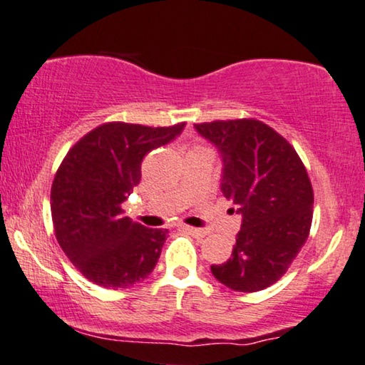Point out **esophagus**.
Segmentation results:
<instances>
[{
	"label": "esophagus",
	"mask_w": 365,
	"mask_h": 365,
	"mask_svg": "<svg viewBox=\"0 0 365 365\" xmlns=\"http://www.w3.org/2000/svg\"><path fill=\"white\" fill-rule=\"evenodd\" d=\"M183 230L192 233V235L197 237V239H202V237L207 235V230H203V228H197V227H190V225L183 227Z\"/></svg>",
	"instance_id": "esophagus-1"
}]
</instances>
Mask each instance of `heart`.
I'll return each instance as SVG.
<instances>
[{
	"instance_id": "heart-1",
	"label": "heart",
	"mask_w": 365,
	"mask_h": 365,
	"mask_svg": "<svg viewBox=\"0 0 365 365\" xmlns=\"http://www.w3.org/2000/svg\"><path fill=\"white\" fill-rule=\"evenodd\" d=\"M197 147H202V145H197Z\"/></svg>"
}]
</instances>
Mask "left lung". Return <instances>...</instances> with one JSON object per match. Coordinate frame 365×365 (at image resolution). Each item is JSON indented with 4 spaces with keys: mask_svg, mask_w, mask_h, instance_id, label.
<instances>
[{
    "mask_svg": "<svg viewBox=\"0 0 365 365\" xmlns=\"http://www.w3.org/2000/svg\"><path fill=\"white\" fill-rule=\"evenodd\" d=\"M195 128L220 150L222 193L244 217L232 257L212 265V274L235 292L270 287L289 270L312 225L314 190L305 165L260 120H215Z\"/></svg>",
    "mask_w": 365,
    "mask_h": 365,
    "instance_id": "8db88e82",
    "label": "left lung"
}]
</instances>
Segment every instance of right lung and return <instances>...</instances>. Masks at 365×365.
Instances as JSON below:
<instances>
[{
    "mask_svg": "<svg viewBox=\"0 0 365 365\" xmlns=\"http://www.w3.org/2000/svg\"><path fill=\"white\" fill-rule=\"evenodd\" d=\"M185 121L145 126L108 121L83 135L63 158L51 185L58 244L93 284L126 289L157 265L167 228H148L123 215V202L142 178L145 155L168 143Z\"/></svg>",
    "mask_w": 365,
    "mask_h": 365,
    "instance_id": "obj_1",
    "label": "right lung"
}]
</instances>
